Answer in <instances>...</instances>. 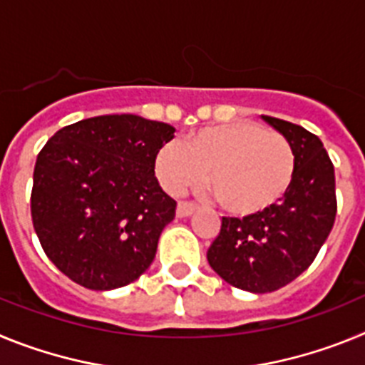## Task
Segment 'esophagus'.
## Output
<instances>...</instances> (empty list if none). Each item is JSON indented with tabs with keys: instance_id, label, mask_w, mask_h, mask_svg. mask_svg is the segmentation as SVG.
<instances>
[{
	"instance_id": "obj_1",
	"label": "esophagus",
	"mask_w": 365,
	"mask_h": 365,
	"mask_svg": "<svg viewBox=\"0 0 365 365\" xmlns=\"http://www.w3.org/2000/svg\"><path fill=\"white\" fill-rule=\"evenodd\" d=\"M195 208H197V205H193V202L179 201V205H177V215L179 217H188V215H192L195 212Z\"/></svg>"
}]
</instances>
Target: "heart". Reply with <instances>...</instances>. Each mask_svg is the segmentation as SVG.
I'll return each mask as SVG.
<instances>
[{
  "instance_id": "b5f03b06",
  "label": "heart",
  "mask_w": 365,
  "mask_h": 365,
  "mask_svg": "<svg viewBox=\"0 0 365 365\" xmlns=\"http://www.w3.org/2000/svg\"><path fill=\"white\" fill-rule=\"evenodd\" d=\"M294 170L289 138L252 120L199 130L182 148L163 146L155 159V173L168 193L182 195L210 175L219 205L243 217L272 208L291 188Z\"/></svg>"
}]
</instances>
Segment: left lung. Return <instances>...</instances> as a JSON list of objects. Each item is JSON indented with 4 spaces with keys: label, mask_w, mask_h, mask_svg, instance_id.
Wrapping results in <instances>:
<instances>
[{
    "label": "left lung",
    "mask_w": 365,
    "mask_h": 365,
    "mask_svg": "<svg viewBox=\"0 0 365 365\" xmlns=\"http://www.w3.org/2000/svg\"><path fill=\"white\" fill-rule=\"evenodd\" d=\"M294 148L291 188L269 210L243 219L222 217L206 257L212 269L243 291L272 292L307 270L336 217L334 166L314 133L263 115Z\"/></svg>",
    "instance_id": "1"
}]
</instances>
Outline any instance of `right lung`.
Listing matches in <instances>:
<instances>
[{"label":"right lung","mask_w":365,"mask_h":365,"mask_svg":"<svg viewBox=\"0 0 365 365\" xmlns=\"http://www.w3.org/2000/svg\"><path fill=\"white\" fill-rule=\"evenodd\" d=\"M175 128L138 115L66 125L38 153L31 215L56 269L91 291L130 285L146 272L177 202L155 177Z\"/></svg>","instance_id":"obj_1"}]
</instances>
